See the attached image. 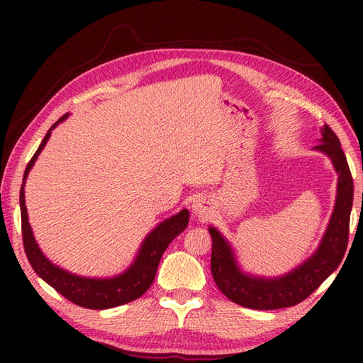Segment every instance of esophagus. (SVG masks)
Instances as JSON below:
<instances>
[{"label":"esophagus","instance_id":"34e87169","mask_svg":"<svg viewBox=\"0 0 363 363\" xmlns=\"http://www.w3.org/2000/svg\"><path fill=\"white\" fill-rule=\"evenodd\" d=\"M207 203L204 201V199H196L195 204H194V212L195 215H198L199 218H206L207 217Z\"/></svg>","mask_w":363,"mask_h":363}]
</instances>
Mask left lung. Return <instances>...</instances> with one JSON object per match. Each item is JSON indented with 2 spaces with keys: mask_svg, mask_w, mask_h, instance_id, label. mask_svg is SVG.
I'll return each mask as SVG.
<instances>
[{
  "mask_svg": "<svg viewBox=\"0 0 363 363\" xmlns=\"http://www.w3.org/2000/svg\"><path fill=\"white\" fill-rule=\"evenodd\" d=\"M321 140L315 150L326 152L338 173L335 209L318 251L291 273L276 279H259L238 269L234 254L217 229L211 228V269L220 291L233 303L257 311L284 309L296 306L317 290L334 273L345 256L350 238V215L352 207V176L340 146V140L328 125L321 129Z\"/></svg>",
  "mask_w": 363,
  "mask_h": 363,
  "instance_id": "obj_1",
  "label": "left lung"
}]
</instances>
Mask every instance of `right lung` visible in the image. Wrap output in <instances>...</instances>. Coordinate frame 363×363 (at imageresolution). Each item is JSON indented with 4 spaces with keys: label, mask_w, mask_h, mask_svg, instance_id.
<instances>
[{
    "label": "right lung",
    "mask_w": 363,
    "mask_h": 363,
    "mask_svg": "<svg viewBox=\"0 0 363 363\" xmlns=\"http://www.w3.org/2000/svg\"><path fill=\"white\" fill-rule=\"evenodd\" d=\"M68 113L62 115L46 133L35 154L28 162L25 174H23V184L20 189V209H21V234H23V246H25L26 257L34 272L42 277L45 282H48L51 287L59 291L73 304L86 307V309H111L121 304L130 303L137 298H140L143 293L151 287L154 276L157 273V267L162 254L165 252L167 246L172 243L174 237L179 235L189 225V211L184 209L174 217L165 220L164 223L152 230L145 238L140 248V252L126 273H123L112 279H87L64 272L62 268H57L46 259L34 240L33 230H30L28 221V212L25 206V181L28 177L29 169L33 168L38 154L43 150V146L48 142L51 135V129L59 125V121H64Z\"/></svg>",
    "instance_id": "obj_1"
}]
</instances>
